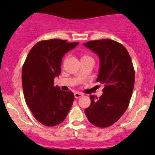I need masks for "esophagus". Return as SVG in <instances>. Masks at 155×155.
I'll list each match as a JSON object with an SVG mask.
<instances>
[{
	"instance_id": "obj_1",
	"label": "esophagus",
	"mask_w": 155,
	"mask_h": 155,
	"mask_svg": "<svg viewBox=\"0 0 155 155\" xmlns=\"http://www.w3.org/2000/svg\"><path fill=\"white\" fill-rule=\"evenodd\" d=\"M83 94L82 93H79V92H75L74 93V97L75 98H79V97H81L83 96Z\"/></svg>"
}]
</instances>
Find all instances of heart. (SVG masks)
I'll return each mask as SVG.
<instances>
[{
  "instance_id": "1",
  "label": "heart",
  "mask_w": 155,
  "mask_h": 155,
  "mask_svg": "<svg viewBox=\"0 0 155 155\" xmlns=\"http://www.w3.org/2000/svg\"><path fill=\"white\" fill-rule=\"evenodd\" d=\"M88 58H90V57H88V56H87V55H82V57H81V60H82V59Z\"/></svg>"
}]
</instances>
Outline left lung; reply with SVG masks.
<instances>
[{"label": "left lung", "mask_w": 155, "mask_h": 155, "mask_svg": "<svg viewBox=\"0 0 155 155\" xmlns=\"http://www.w3.org/2000/svg\"><path fill=\"white\" fill-rule=\"evenodd\" d=\"M83 45L97 54V82L104 85L99 98L90 96L91 103L85 109V115L94 125L107 127L122 116L129 105L135 82L132 61L125 47L114 40H93Z\"/></svg>", "instance_id": "left-lung-1"}]
</instances>
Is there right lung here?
<instances>
[{"label":"right lung","instance_id":"right-lung-1","mask_svg":"<svg viewBox=\"0 0 155 155\" xmlns=\"http://www.w3.org/2000/svg\"><path fill=\"white\" fill-rule=\"evenodd\" d=\"M79 43L52 39L34 45L21 72L23 93L34 118L48 127L61 124L72 107L74 95L54 86V79L61 74L62 58Z\"/></svg>","mask_w":155,"mask_h":155}]
</instances>
